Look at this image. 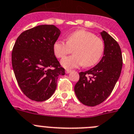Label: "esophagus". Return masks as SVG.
<instances>
[{"label": "esophagus", "mask_w": 134, "mask_h": 134, "mask_svg": "<svg viewBox=\"0 0 134 134\" xmlns=\"http://www.w3.org/2000/svg\"><path fill=\"white\" fill-rule=\"evenodd\" d=\"M71 71V69H66V70H65V72H66V74H69V73H70Z\"/></svg>", "instance_id": "esophagus-1"}]
</instances>
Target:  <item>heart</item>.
<instances>
[{
  "mask_svg": "<svg viewBox=\"0 0 134 134\" xmlns=\"http://www.w3.org/2000/svg\"><path fill=\"white\" fill-rule=\"evenodd\" d=\"M74 51V54L65 57L61 65L71 69L80 66L92 67L96 65L105 51V43L94 33L83 29L77 30L67 37V41L57 40L54 43L53 51L56 57L61 58Z\"/></svg>",
  "mask_w": 134,
  "mask_h": 134,
  "instance_id": "heart-1",
  "label": "heart"
}]
</instances>
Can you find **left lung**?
Wrapping results in <instances>:
<instances>
[{
	"mask_svg": "<svg viewBox=\"0 0 134 134\" xmlns=\"http://www.w3.org/2000/svg\"><path fill=\"white\" fill-rule=\"evenodd\" d=\"M104 43L103 57L96 66L80 72V79L74 91L81 103L95 106L111 94L119 80L122 66L121 50L117 41L105 31L101 32Z\"/></svg>",
	"mask_w": 134,
	"mask_h": 134,
	"instance_id": "obj_1",
	"label": "left lung"
}]
</instances>
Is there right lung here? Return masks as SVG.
I'll return each mask as SVG.
<instances>
[{"instance_id":"add662e5","label":"right lung","mask_w":134,"mask_h":134,"mask_svg":"<svg viewBox=\"0 0 134 134\" xmlns=\"http://www.w3.org/2000/svg\"><path fill=\"white\" fill-rule=\"evenodd\" d=\"M60 34L54 25L37 26L22 32L13 46V72L20 89L32 101L48 99L56 90L58 76L65 75L53 51Z\"/></svg>"}]
</instances>
